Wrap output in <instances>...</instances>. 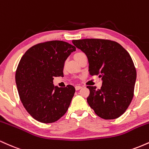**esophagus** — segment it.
Returning a JSON list of instances; mask_svg holds the SVG:
<instances>
[{
	"label": "esophagus",
	"instance_id": "34e87169",
	"mask_svg": "<svg viewBox=\"0 0 149 149\" xmlns=\"http://www.w3.org/2000/svg\"><path fill=\"white\" fill-rule=\"evenodd\" d=\"M82 88H83V87H82V86H80V85H76V86L75 87V88H76V90H79L80 89H81Z\"/></svg>",
	"mask_w": 149,
	"mask_h": 149
}]
</instances>
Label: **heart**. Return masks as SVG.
<instances>
[{
	"label": "heart",
	"mask_w": 149,
	"mask_h": 149,
	"mask_svg": "<svg viewBox=\"0 0 149 149\" xmlns=\"http://www.w3.org/2000/svg\"><path fill=\"white\" fill-rule=\"evenodd\" d=\"M83 54H84V53H83V52H77V53H76V54H75L74 57L77 58V57H80V56L83 55Z\"/></svg>",
	"instance_id": "1"
}]
</instances>
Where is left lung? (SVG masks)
I'll list each match as a JSON object with an SVG mask.
<instances>
[{
    "label": "left lung",
    "mask_w": 149,
    "mask_h": 149,
    "mask_svg": "<svg viewBox=\"0 0 149 149\" xmlns=\"http://www.w3.org/2000/svg\"><path fill=\"white\" fill-rule=\"evenodd\" d=\"M72 42L86 54L90 74L102 78L101 89L87 87L90 107L102 118L120 117L134 96L136 71L130 54L119 43L109 40L82 39Z\"/></svg>",
    "instance_id": "8db88e82"
}]
</instances>
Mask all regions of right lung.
<instances>
[{
	"label": "right lung",
	"mask_w": 149,
	"mask_h": 149,
	"mask_svg": "<svg viewBox=\"0 0 149 149\" xmlns=\"http://www.w3.org/2000/svg\"><path fill=\"white\" fill-rule=\"evenodd\" d=\"M74 46L52 40L30 47L20 59L15 75L17 88L24 107L34 119L43 123L57 121L66 113L75 88H59L54 77L64 76V62Z\"/></svg>",
	"instance_id": "add662e5"
}]
</instances>
